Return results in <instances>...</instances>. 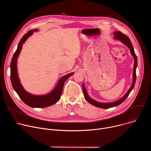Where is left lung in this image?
Segmentation results:
<instances>
[{
    "instance_id": "1",
    "label": "left lung",
    "mask_w": 151,
    "mask_h": 151,
    "mask_svg": "<svg viewBox=\"0 0 151 151\" xmlns=\"http://www.w3.org/2000/svg\"><path fill=\"white\" fill-rule=\"evenodd\" d=\"M114 34L115 35V36H114L115 39L121 40L124 45H125L127 47H128L129 48V49H130V52L134 59V68H133V83H132V85L131 86L130 88L129 89V90L127 91V93L125 94V95L123 97H122L121 99H120L119 100H118L116 101L112 102V103H100V102L97 101L93 100V99L90 98L89 97V96L88 95L87 90H86V89L84 87V84L83 83L82 84V89H83L84 97H85V99H86V100H87L90 104H93V106L100 107V108H103V109H108V108H111V107H112L117 106L119 105L120 104H121L123 101H124L125 100L128 96L129 94L130 93L132 90L133 89V88L134 87V85H135L136 80V68L137 66V56L134 52V50L132 42H131L130 39H129L125 35L123 34L122 33H121L120 32H115L114 33Z\"/></svg>"
}]
</instances>
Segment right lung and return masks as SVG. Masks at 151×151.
<instances>
[{"label": "right lung", "mask_w": 151, "mask_h": 151, "mask_svg": "<svg viewBox=\"0 0 151 151\" xmlns=\"http://www.w3.org/2000/svg\"><path fill=\"white\" fill-rule=\"evenodd\" d=\"M37 29L30 30L21 39L18 45L17 49L13 55L10 64L11 81L14 90L25 104L32 107L42 108V107H46L51 106L59 100L62 94L64 82L70 76L74 74V73H70L61 77L58 81L56 87L54 88V90L50 93L45 95H33L27 92L24 89L22 85L21 84L18 75L17 58L19 56L21 49H22L23 44L26 41L28 37L33 33L34 32H37Z\"/></svg>", "instance_id": "right-lung-1"}]
</instances>
